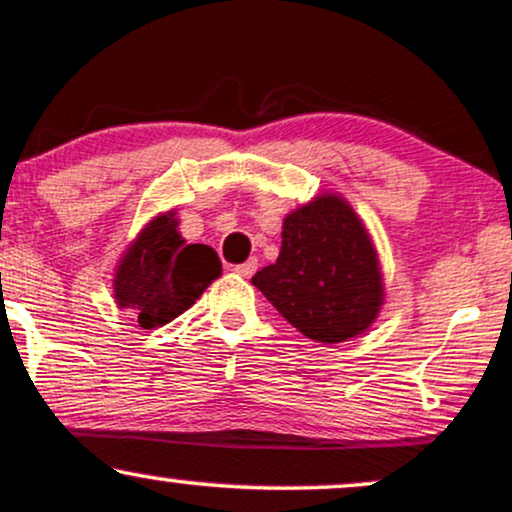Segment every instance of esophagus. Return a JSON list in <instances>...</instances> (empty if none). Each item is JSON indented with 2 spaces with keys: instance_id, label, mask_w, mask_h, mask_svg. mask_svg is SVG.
<instances>
[{
  "instance_id": "1",
  "label": "esophagus",
  "mask_w": 512,
  "mask_h": 512,
  "mask_svg": "<svg viewBox=\"0 0 512 512\" xmlns=\"http://www.w3.org/2000/svg\"><path fill=\"white\" fill-rule=\"evenodd\" d=\"M233 272H236L238 276H243V279H250V276L257 272V262L255 260H248V262L238 264V267H233Z\"/></svg>"
}]
</instances>
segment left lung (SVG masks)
I'll list each match as a JSON object with an SVG mask.
<instances>
[{
    "label": "left lung",
    "mask_w": 512,
    "mask_h": 512,
    "mask_svg": "<svg viewBox=\"0 0 512 512\" xmlns=\"http://www.w3.org/2000/svg\"><path fill=\"white\" fill-rule=\"evenodd\" d=\"M252 284L298 332L322 344L366 332L385 298L373 240L339 195H320L286 216L279 257Z\"/></svg>",
    "instance_id": "1"
}]
</instances>
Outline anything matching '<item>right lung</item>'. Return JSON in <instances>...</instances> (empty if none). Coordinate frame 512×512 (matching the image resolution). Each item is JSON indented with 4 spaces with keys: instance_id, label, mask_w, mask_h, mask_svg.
I'll return each mask as SVG.
<instances>
[{
    "instance_id": "add662e5",
    "label": "right lung",
    "mask_w": 512,
    "mask_h": 512,
    "mask_svg": "<svg viewBox=\"0 0 512 512\" xmlns=\"http://www.w3.org/2000/svg\"><path fill=\"white\" fill-rule=\"evenodd\" d=\"M219 276L221 260L214 248L187 245L175 211H168L146 223L122 255L113 291L117 305L137 315L139 327L154 330L192 308Z\"/></svg>"
}]
</instances>
